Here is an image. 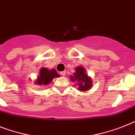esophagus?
<instances>
[{
    "label": "esophagus",
    "instance_id": "obj_1",
    "mask_svg": "<svg viewBox=\"0 0 135 135\" xmlns=\"http://www.w3.org/2000/svg\"><path fill=\"white\" fill-rule=\"evenodd\" d=\"M60 74H61L62 76H65V74H66V72H65V71H63V72H60Z\"/></svg>",
    "mask_w": 135,
    "mask_h": 135
}]
</instances>
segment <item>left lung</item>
Wrapping results in <instances>:
<instances>
[{"instance_id":"8db88e82","label":"left lung","mask_w":135,"mask_h":135,"mask_svg":"<svg viewBox=\"0 0 135 135\" xmlns=\"http://www.w3.org/2000/svg\"><path fill=\"white\" fill-rule=\"evenodd\" d=\"M72 82H76L78 90L80 91H87L90 90L92 85L91 78L89 77L83 67L79 66L75 68V72L70 76Z\"/></svg>"}]
</instances>
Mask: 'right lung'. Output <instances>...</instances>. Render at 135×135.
Masks as SVG:
<instances>
[{"instance_id":"1","label":"right lung","mask_w":135,"mask_h":135,"mask_svg":"<svg viewBox=\"0 0 135 135\" xmlns=\"http://www.w3.org/2000/svg\"><path fill=\"white\" fill-rule=\"evenodd\" d=\"M56 77H59V74H57V72L54 69L50 70L47 68H42L40 70L39 75L38 76L35 83L39 85H48L51 83L52 79Z\"/></svg>"}]
</instances>
